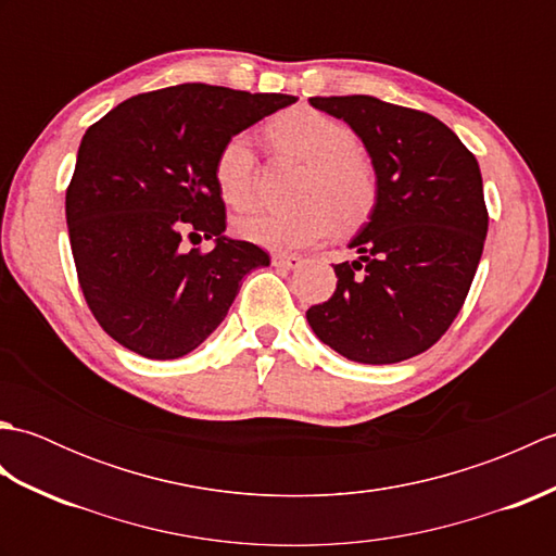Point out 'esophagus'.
<instances>
[{
  "instance_id": "34e87169",
  "label": "esophagus",
  "mask_w": 556,
  "mask_h": 556,
  "mask_svg": "<svg viewBox=\"0 0 556 556\" xmlns=\"http://www.w3.org/2000/svg\"><path fill=\"white\" fill-rule=\"evenodd\" d=\"M301 263H303L301 255H287V253L271 255V265L281 267V269H296Z\"/></svg>"
}]
</instances>
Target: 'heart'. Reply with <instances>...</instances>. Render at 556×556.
Returning <instances> with one entry per match:
<instances>
[{
  "label": "heart",
  "mask_w": 556,
  "mask_h": 556,
  "mask_svg": "<svg viewBox=\"0 0 556 556\" xmlns=\"http://www.w3.org/2000/svg\"><path fill=\"white\" fill-rule=\"evenodd\" d=\"M267 138L277 150L305 162L301 205L248 212L236 219L241 239L267 251H299L325 241L337 219L356 224L368 215L377 198V174L346 124L317 110L296 108L267 124ZM255 174L257 155L251 138L231 136L215 160V184L224 203L236 210L251 205Z\"/></svg>",
  "instance_id": "1"
}]
</instances>
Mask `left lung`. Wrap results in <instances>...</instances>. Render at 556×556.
Masks as SVG:
<instances>
[{
  "mask_svg": "<svg viewBox=\"0 0 556 556\" xmlns=\"http://www.w3.org/2000/svg\"><path fill=\"white\" fill-rule=\"evenodd\" d=\"M344 119L377 174V198L334 265V296L305 313L317 339L356 363L418 356L454 323L488 236L482 176L452 128L432 114L370 96L311 98Z\"/></svg>",
  "mask_w": 556,
  "mask_h": 556,
  "instance_id": "1",
  "label": "left lung"
}]
</instances>
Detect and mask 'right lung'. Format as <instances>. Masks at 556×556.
<instances>
[{
    "instance_id": "add662e5",
    "label": "right lung",
    "mask_w": 556,
    "mask_h": 556,
    "mask_svg": "<svg viewBox=\"0 0 556 556\" xmlns=\"http://www.w3.org/2000/svg\"><path fill=\"white\" fill-rule=\"evenodd\" d=\"M293 102L184 83L128 98L88 128L66 224L83 296L114 341L146 358H181L227 317L248 271L269 265L263 248L224 236L215 160L231 136ZM186 230L216 248L184 252Z\"/></svg>"
}]
</instances>
